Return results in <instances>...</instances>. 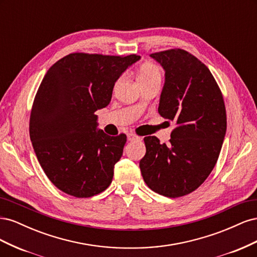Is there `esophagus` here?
Wrapping results in <instances>:
<instances>
[{
	"label": "esophagus",
	"instance_id": "1",
	"mask_svg": "<svg viewBox=\"0 0 257 257\" xmlns=\"http://www.w3.org/2000/svg\"><path fill=\"white\" fill-rule=\"evenodd\" d=\"M127 141L128 142H135V141H141V137L133 134V133H130L127 134Z\"/></svg>",
	"mask_w": 257,
	"mask_h": 257
}]
</instances>
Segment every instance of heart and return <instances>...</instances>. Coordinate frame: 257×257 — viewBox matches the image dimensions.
<instances>
[{
	"instance_id": "obj_1",
	"label": "heart",
	"mask_w": 257,
	"mask_h": 257,
	"mask_svg": "<svg viewBox=\"0 0 257 257\" xmlns=\"http://www.w3.org/2000/svg\"><path fill=\"white\" fill-rule=\"evenodd\" d=\"M153 80H161V72L157 65L152 63H145L139 67L137 72L138 83H146Z\"/></svg>"
}]
</instances>
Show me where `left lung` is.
Returning a JSON list of instances; mask_svg holds the SVG:
<instances>
[{"mask_svg": "<svg viewBox=\"0 0 257 257\" xmlns=\"http://www.w3.org/2000/svg\"><path fill=\"white\" fill-rule=\"evenodd\" d=\"M150 57L165 71L159 113L176 127L168 145L145 137L139 167L152 191L176 198L195 191L212 172L226 134V110L212 74L193 54L170 49Z\"/></svg>", "mask_w": 257, "mask_h": 257, "instance_id": "8db88e82", "label": "left lung"}]
</instances>
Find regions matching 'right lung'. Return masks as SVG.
I'll list each match as a JSON object with an SVG mask.
<instances>
[{"label": "right lung", "instance_id": "obj_1", "mask_svg": "<svg viewBox=\"0 0 257 257\" xmlns=\"http://www.w3.org/2000/svg\"><path fill=\"white\" fill-rule=\"evenodd\" d=\"M139 59L71 53L46 73L31 111L30 138L46 176L62 192L85 198L111 183L126 136L97 130L95 111L110 103L115 81Z\"/></svg>", "mask_w": 257, "mask_h": 257}]
</instances>
